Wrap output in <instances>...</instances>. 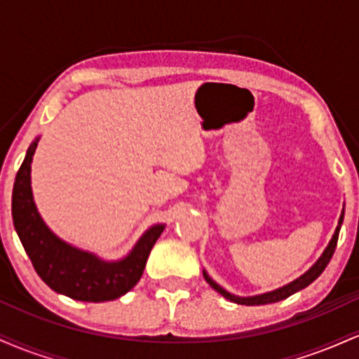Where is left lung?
<instances>
[{
    "instance_id": "left-lung-1",
    "label": "left lung",
    "mask_w": 359,
    "mask_h": 359,
    "mask_svg": "<svg viewBox=\"0 0 359 359\" xmlns=\"http://www.w3.org/2000/svg\"><path fill=\"white\" fill-rule=\"evenodd\" d=\"M343 219H344V209L343 212H341V217H339V224H337L336 228V233L334 236H332L331 243L327 245V248L324 250L323 257L316 262V265L312 266L311 270L306 271V273L302 275V277H299L297 280H294V282H290L288 285L282 287V288H277V290L273 292H269V294H262V295H255V297H236V295L229 294V292H226L224 288L217 285L214 280L209 278V275L204 271V278L205 282L211 285L214 290L217 292V294H221L222 297H226L228 300H231V302H236V304H241V306H262V304H271V302H278V300H283L287 297H290L292 294H295V292L302 290V288H306L307 285H311L314 280L319 277L320 273H323L325 266H327V263L331 262L332 255H334V250H336V245H337V238H339V229H341V224H343Z\"/></svg>"
}]
</instances>
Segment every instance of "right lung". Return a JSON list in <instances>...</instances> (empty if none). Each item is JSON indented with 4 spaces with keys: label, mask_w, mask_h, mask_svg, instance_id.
<instances>
[{
    "label": "right lung",
    "mask_w": 359,
    "mask_h": 359,
    "mask_svg": "<svg viewBox=\"0 0 359 359\" xmlns=\"http://www.w3.org/2000/svg\"><path fill=\"white\" fill-rule=\"evenodd\" d=\"M35 148L36 142L32 143L25 155L11 197L15 229L35 271L52 290L82 302H104L121 297L142 278L148 255L165 226L156 224L148 229L121 262L106 263L94 255L72 248L59 240L36 212L30 187V163Z\"/></svg>",
    "instance_id": "1"
}]
</instances>
